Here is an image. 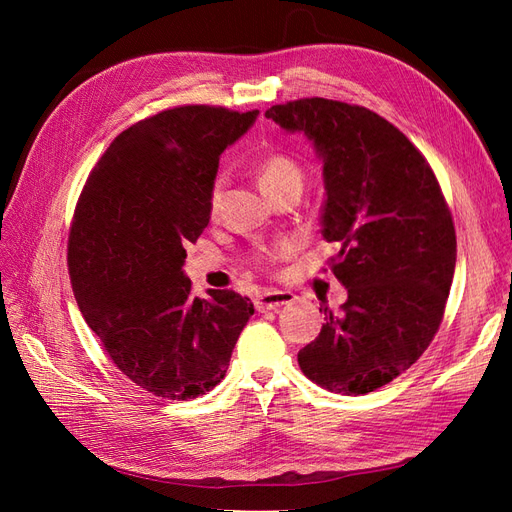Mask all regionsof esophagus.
<instances>
[{
  "instance_id": "esophagus-1",
  "label": "esophagus",
  "mask_w": 512,
  "mask_h": 512,
  "mask_svg": "<svg viewBox=\"0 0 512 512\" xmlns=\"http://www.w3.org/2000/svg\"><path fill=\"white\" fill-rule=\"evenodd\" d=\"M294 299H297V297H294V294L288 292V290H265L254 299V305H256L258 312H269V309H277L282 305H288Z\"/></svg>"
}]
</instances>
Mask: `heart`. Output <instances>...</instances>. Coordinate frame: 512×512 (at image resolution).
I'll use <instances>...</instances> for the list:
<instances>
[{
	"label": "heart",
	"instance_id": "b5f03b06",
	"mask_svg": "<svg viewBox=\"0 0 512 512\" xmlns=\"http://www.w3.org/2000/svg\"><path fill=\"white\" fill-rule=\"evenodd\" d=\"M258 181H260V188L267 194H271L273 190L282 188V185L301 183L303 170L297 164V160L290 158L288 153H269V156L262 158V162L258 164ZM222 192H224V177H218L213 181L211 192H209V209L211 211L220 207ZM282 252L284 250H265L256 256V260L262 262V265H267V262H273L275 258H280Z\"/></svg>",
	"mask_w": 512,
	"mask_h": 512
}]
</instances>
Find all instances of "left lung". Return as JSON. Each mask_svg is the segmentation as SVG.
<instances>
[{
  "label": "left lung",
  "mask_w": 512,
  "mask_h": 512,
  "mask_svg": "<svg viewBox=\"0 0 512 512\" xmlns=\"http://www.w3.org/2000/svg\"><path fill=\"white\" fill-rule=\"evenodd\" d=\"M265 117L316 147L327 190L322 237L339 245L331 271L348 290L342 312L324 307L327 322L299 367L331 393H371L438 333L457 260L451 211L423 153L369 108L303 98Z\"/></svg>",
  "instance_id": "1"
}]
</instances>
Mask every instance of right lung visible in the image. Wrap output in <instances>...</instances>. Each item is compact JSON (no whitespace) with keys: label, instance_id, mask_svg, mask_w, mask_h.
Listing matches in <instances>:
<instances>
[{"label":"right lung","instance_id":"obj_1","mask_svg":"<svg viewBox=\"0 0 512 512\" xmlns=\"http://www.w3.org/2000/svg\"><path fill=\"white\" fill-rule=\"evenodd\" d=\"M258 111L168 108L123 130L76 203L68 271L81 314L121 374L164 399H194L222 382L254 314L235 290L192 297L185 245L209 224L222 151Z\"/></svg>","mask_w":512,"mask_h":512}]
</instances>
